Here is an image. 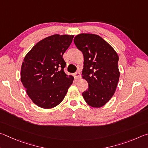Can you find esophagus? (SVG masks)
Instances as JSON below:
<instances>
[{
    "label": "esophagus",
    "mask_w": 148,
    "mask_h": 148,
    "mask_svg": "<svg viewBox=\"0 0 148 148\" xmlns=\"http://www.w3.org/2000/svg\"><path fill=\"white\" fill-rule=\"evenodd\" d=\"M74 77L75 79H79L80 78H81V73H80V71L76 72L74 74Z\"/></svg>",
    "instance_id": "1"
}]
</instances>
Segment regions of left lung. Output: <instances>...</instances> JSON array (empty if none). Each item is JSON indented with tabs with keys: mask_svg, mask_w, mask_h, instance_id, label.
<instances>
[{
	"mask_svg": "<svg viewBox=\"0 0 148 148\" xmlns=\"http://www.w3.org/2000/svg\"><path fill=\"white\" fill-rule=\"evenodd\" d=\"M74 43L84 56L82 77L88 88L82 93L88 105L94 108L105 105L114 94L120 78L118 55L99 36L81 34Z\"/></svg>",
	"mask_w": 148,
	"mask_h": 148,
	"instance_id": "left-lung-1",
	"label": "left lung"
}]
</instances>
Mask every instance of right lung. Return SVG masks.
I'll list each match as a JSON object with an SVG mask.
<instances>
[{
  "label": "right lung",
  "mask_w": 148,
  "mask_h": 148,
  "mask_svg": "<svg viewBox=\"0 0 148 148\" xmlns=\"http://www.w3.org/2000/svg\"><path fill=\"white\" fill-rule=\"evenodd\" d=\"M74 36L54 34L37 43L25 56L21 81L28 96L38 107L51 108L64 99L73 77L64 71L63 54Z\"/></svg>",
  "instance_id": "right-lung-1"
}]
</instances>
